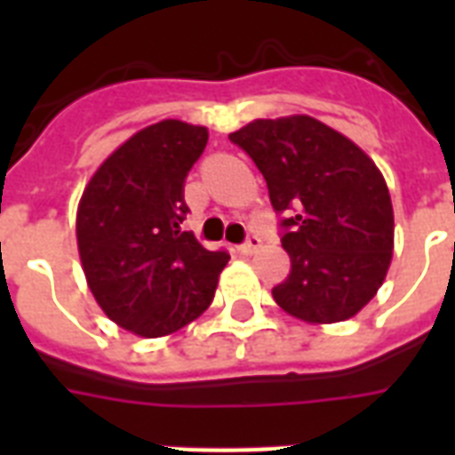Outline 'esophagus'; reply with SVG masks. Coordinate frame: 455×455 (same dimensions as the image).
Listing matches in <instances>:
<instances>
[{"mask_svg":"<svg viewBox=\"0 0 455 455\" xmlns=\"http://www.w3.org/2000/svg\"><path fill=\"white\" fill-rule=\"evenodd\" d=\"M259 245H262V238L257 234H250L248 238H245V243H241L238 245V250H241L243 255H252V252H257L259 250Z\"/></svg>","mask_w":455,"mask_h":455,"instance_id":"esophagus-1","label":"esophagus"}]
</instances>
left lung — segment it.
<instances>
[{"instance_id": "1", "label": "left lung", "mask_w": 455, "mask_h": 455, "mask_svg": "<svg viewBox=\"0 0 455 455\" xmlns=\"http://www.w3.org/2000/svg\"><path fill=\"white\" fill-rule=\"evenodd\" d=\"M262 172L291 274L271 295L309 323L363 309L387 276L392 200L359 146L309 116L255 120L228 134Z\"/></svg>"}]
</instances>
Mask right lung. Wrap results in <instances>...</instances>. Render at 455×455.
Instances as JSON below:
<instances>
[{
  "instance_id": "right-lung-1",
  "label": "right lung",
  "mask_w": 455,
  "mask_h": 455,
  "mask_svg": "<svg viewBox=\"0 0 455 455\" xmlns=\"http://www.w3.org/2000/svg\"><path fill=\"white\" fill-rule=\"evenodd\" d=\"M205 127L163 120L137 132L96 170L77 210L87 283L110 321L141 338L184 328L210 307L227 250L181 231L184 184Z\"/></svg>"
}]
</instances>
